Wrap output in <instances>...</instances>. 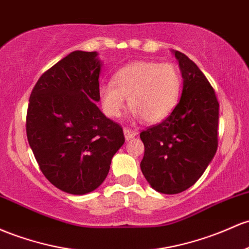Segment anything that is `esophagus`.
<instances>
[{
  "label": "esophagus",
  "mask_w": 249,
  "mask_h": 249,
  "mask_svg": "<svg viewBox=\"0 0 249 249\" xmlns=\"http://www.w3.org/2000/svg\"><path fill=\"white\" fill-rule=\"evenodd\" d=\"M136 135H137V132H135V131H132L130 129H124V136H125V139H126V141H130V139L135 138Z\"/></svg>",
  "instance_id": "34e87169"
}]
</instances>
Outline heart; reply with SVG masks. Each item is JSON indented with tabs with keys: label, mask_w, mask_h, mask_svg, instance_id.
<instances>
[{
	"label": "heart",
	"mask_w": 249,
	"mask_h": 249,
	"mask_svg": "<svg viewBox=\"0 0 249 249\" xmlns=\"http://www.w3.org/2000/svg\"><path fill=\"white\" fill-rule=\"evenodd\" d=\"M181 89V74L175 65L141 60L120 67L113 83L100 85L99 97L111 118L120 117L127 98L136 118L158 123L175 110Z\"/></svg>",
	"instance_id": "obj_1"
}]
</instances>
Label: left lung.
I'll use <instances>...</instances> for the list:
<instances>
[{"mask_svg": "<svg viewBox=\"0 0 249 249\" xmlns=\"http://www.w3.org/2000/svg\"><path fill=\"white\" fill-rule=\"evenodd\" d=\"M183 78L181 99L160 124L141 132V169L158 193L178 194L194 185L217 150L218 102L201 70L185 54L173 51Z\"/></svg>", "mask_w": 249, "mask_h": 249, "instance_id": "8db88e82", "label": "left lung"}]
</instances>
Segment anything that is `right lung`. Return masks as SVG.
I'll return each instance as SVG.
<instances>
[{"mask_svg": "<svg viewBox=\"0 0 249 249\" xmlns=\"http://www.w3.org/2000/svg\"><path fill=\"white\" fill-rule=\"evenodd\" d=\"M102 61L74 51L43 73L27 111V138L46 178L65 193L85 195L105 181L125 138L97 104Z\"/></svg>", "mask_w": 249, "mask_h": 249, "instance_id": "right-lung-1", "label": "right lung"}]
</instances>
